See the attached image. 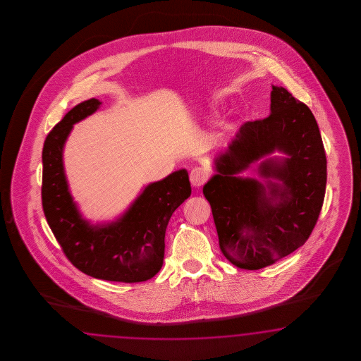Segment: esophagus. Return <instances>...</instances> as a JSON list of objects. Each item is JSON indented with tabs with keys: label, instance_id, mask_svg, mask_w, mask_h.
Returning a JSON list of instances; mask_svg holds the SVG:
<instances>
[{
	"label": "esophagus",
	"instance_id": "1",
	"mask_svg": "<svg viewBox=\"0 0 361 361\" xmlns=\"http://www.w3.org/2000/svg\"><path fill=\"white\" fill-rule=\"evenodd\" d=\"M189 178H190L192 185L198 188V186L204 185L207 183V180L209 178V172L204 166H196L190 171Z\"/></svg>",
	"mask_w": 361,
	"mask_h": 361
}]
</instances>
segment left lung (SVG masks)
<instances>
[{
    "mask_svg": "<svg viewBox=\"0 0 361 361\" xmlns=\"http://www.w3.org/2000/svg\"><path fill=\"white\" fill-rule=\"evenodd\" d=\"M271 114L246 121L204 186L219 249L229 262L259 270L303 246L317 225L327 184V159L315 116L286 88L273 86ZM275 150L259 167L265 178L236 175Z\"/></svg>",
    "mask_w": 361,
    "mask_h": 361,
    "instance_id": "8db88e82",
    "label": "left lung"
}]
</instances>
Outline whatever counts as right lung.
I'll return each instance as SVG.
<instances>
[{"label":"right lung","mask_w":361,"mask_h":361,"mask_svg":"<svg viewBox=\"0 0 361 361\" xmlns=\"http://www.w3.org/2000/svg\"><path fill=\"white\" fill-rule=\"evenodd\" d=\"M88 99L70 109L49 132L42 151L44 217L67 259L92 278L135 283L148 281L164 261L165 230L173 212L192 193L189 176L180 169L142 190L115 222L91 225L82 219L68 192L63 145L73 126L100 107Z\"/></svg>","instance_id":"obj_1"}]
</instances>
